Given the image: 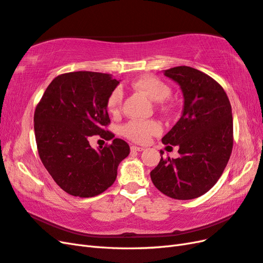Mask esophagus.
I'll return each mask as SVG.
<instances>
[{
    "label": "esophagus",
    "mask_w": 263,
    "mask_h": 263,
    "mask_svg": "<svg viewBox=\"0 0 263 263\" xmlns=\"http://www.w3.org/2000/svg\"><path fill=\"white\" fill-rule=\"evenodd\" d=\"M144 149H145L144 147H138V146H132L130 147L132 152H143Z\"/></svg>",
    "instance_id": "obj_1"
}]
</instances>
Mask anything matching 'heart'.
I'll return each instance as SVG.
<instances>
[{
	"label": "heart",
	"mask_w": 263,
	"mask_h": 263,
	"mask_svg": "<svg viewBox=\"0 0 263 263\" xmlns=\"http://www.w3.org/2000/svg\"><path fill=\"white\" fill-rule=\"evenodd\" d=\"M133 86L144 91V93L151 97L156 102L165 101L172 94V87L154 75H145L140 77L137 81L133 83ZM124 101V90L120 86L112 89L107 99H106V107L111 112L112 115H117L122 109V105ZM162 130V127L157 120H138L134 119L126 123L120 132L127 139H129L134 143L145 144L149 141L153 136L159 135Z\"/></svg>",
	"instance_id": "heart-1"
}]
</instances>
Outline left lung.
I'll list each match as a JSON object with an SVG mask.
<instances>
[{
  "mask_svg": "<svg viewBox=\"0 0 263 263\" xmlns=\"http://www.w3.org/2000/svg\"><path fill=\"white\" fill-rule=\"evenodd\" d=\"M164 75L180 85L184 102L182 116L161 141L178 146L180 156L176 159L161 156L151 178L170 198L194 199L215 186L229 161L233 146L231 105L221 85L196 68L177 66Z\"/></svg>",
  "mask_w": 263,
  "mask_h": 263,
  "instance_id": "8db88e82",
  "label": "left lung"
}]
</instances>
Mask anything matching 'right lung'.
Listing matches in <instances>:
<instances>
[{"mask_svg":"<svg viewBox=\"0 0 263 263\" xmlns=\"http://www.w3.org/2000/svg\"><path fill=\"white\" fill-rule=\"evenodd\" d=\"M119 82L110 74L72 72L48 85L34 112V132L40 158L54 181L67 194L89 198L108 189L129 145L115 138L95 151L89 138L111 139L106 99Z\"/></svg>","mask_w":263,"mask_h":263,"instance_id":"1","label":"right lung"}]
</instances>
